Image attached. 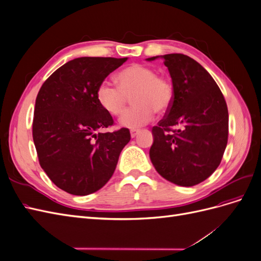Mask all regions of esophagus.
Returning a JSON list of instances; mask_svg holds the SVG:
<instances>
[{
	"mask_svg": "<svg viewBox=\"0 0 261 261\" xmlns=\"http://www.w3.org/2000/svg\"><path fill=\"white\" fill-rule=\"evenodd\" d=\"M139 132H140L139 129H135V128H133V129H130V136H132V138H134V137H135V136L137 135V134H138Z\"/></svg>",
	"mask_w": 261,
	"mask_h": 261,
	"instance_id": "1",
	"label": "esophagus"
}]
</instances>
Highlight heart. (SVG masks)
<instances>
[{
  "mask_svg": "<svg viewBox=\"0 0 261 261\" xmlns=\"http://www.w3.org/2000/svg\"><path fill=\"white\" fill-rule=\"evenodd\" d=\"M117 86L102 82L96 92L98 103L113 116L123 113L132 98L133 107L120 118L125 127H139L152 120L154 111L164 113L174 100V87L167 77L158 76L156 70L141 64H132L116 76Z\"/></svg>",
  "mask_w": 261,
  "mask_h": 261,
  "instance_id": "1",
  "label": "heart"
}]
</instances>
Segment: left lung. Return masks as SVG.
I'll list each match as a JSON object with an SVG mask.
<instances>
[{
    "label": "left lung",
    "instance_id": "left-lung-1",
    "mask_svg": "<svg viewBox=\"0 0 261 261\" xmlns=\"http://www.w3.org/2000/svg\"><path fill=\"white\" fill-rule=\"evenodd\" d=\"M162 59L172 78L174 100L152 127L149 155L162 177L179 186H194L208 178L222 160L228 136L226 102L198 62L180 53Z\"/></svg>",
    "mask_w": 261,
    "mask_h": 261
}]
</instances>
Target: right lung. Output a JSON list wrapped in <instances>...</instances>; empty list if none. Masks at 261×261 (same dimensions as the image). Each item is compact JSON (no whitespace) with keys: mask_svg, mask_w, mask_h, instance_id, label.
<instances>
[{"mask_svg":"<svg viewBox=\"0 0 261 261\" xmlns=\"http://www.w3.org/2000/svg\"><path fill=\"white\" fill-rule=\"evenodd\" d=\"M127 58H78L58 68L38 92L33 138L39 163L63 191H99L111 178L128 128L101 132L114 121L98 103L99 85Z\"/></svg>","mask_w":261,"mask_h":261,"instance_id":"right-lung-1","label":"right lung"}]
</instances>
